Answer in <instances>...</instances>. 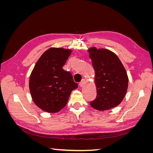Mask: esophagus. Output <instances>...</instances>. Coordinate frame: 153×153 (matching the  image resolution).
Instances as JSON below:
<instances>
[{
  "mask_svg": "<svg viewBox=\"0 0 153 153\" xmlns=\"http://www.w3.org/2000/svg\"><path fill=\"white\" fill-rule=\"evenodd\" d=\"M84 84H85V80L83 79V80H82V81L79 83V85L82 87H83V86L84 85Z\"/></svg>",
  "mask_w": 153,
  "mask_h": 153,
  "instance_id": "obj_1",
  "label": "esophagus"
}]
</instances>
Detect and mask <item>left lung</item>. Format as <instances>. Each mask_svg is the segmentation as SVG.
I'll return each mask as SVG.
<instances>
[{
  "mask_svg": "<svg viewBox=\"0 0 153 153\" xmlns=\"http://www.w3.org/2000/svg\"><path fill=\"white\" fill-rule=\"evenodd\" d=\"M95 71L97 96L90 102L92 108L106 110L121 103L128 86L127 73L119 57L106 49L88 50Z\"/></svg>",
  "mask_w": 153,
  "mask_h": 153,
  "instance_id": "obj_1",
  "label": "left lung"
}]
</instances>
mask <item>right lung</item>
<instances>
[{
  "mask_svg": "<svg viewBox=\"0 0 153 153\" xmlns=\"http://www.w3.org/2000/svg\"><path fill=\"white\" fill-rule=\"evenodd\" d=\"M72 51L50 48L37 61L29 78L34 103L49 113L59 112L67 104L71 91L78 87L71 73L62 69Z\"/></svg>",
  "mask_w": 153,
  "mask_h": 153,
  "instance_id": "obj_1",
  "label": "right lung"
}]
</instances>
